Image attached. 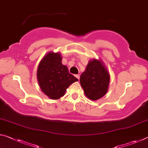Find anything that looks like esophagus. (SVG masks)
Returning a JSON list of instances; mask_svg holds the SVG:
<instances>
[{
	"label": "esophagus",
	"mask_w": 148,
	"mask_h": 148,
	"mask_svg": "<svg viewBox=\"0 0 148 148\" xmlns=\"http://www.w3.org/2000/svg\"><path fill=\"white\" fill-rule=\"evenodd\" d=\"M75 77H76L77 79H79V74H76V75H75Z\"/></svg>",
	"instance_id": "34e87169"
}]
</instances>
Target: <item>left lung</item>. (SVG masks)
I'll return each mask as SVG.
<instances>
[{
  "mask_svg": "<svg viewBox=\"0 0 148 148\" xmlns=\"http://www.w3.org/2000/svg\"><path fill=\"white\" fill-rule=\"evenodd\" d=\"M79 81L87 98L97 101L106 93L110 74L101 60L93 59L87 64L86 71L80 76Z\"/></svg>",
  "mask_w": 148,
  "mask_h": 148,
  "instance_id": "8db88e82",
  "label": "left lung"
}]
</instances>
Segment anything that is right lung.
Returning <instances> with one entry per match:
<instances>
[{"instance_id":"right-lung-1","label":"right lung","mask_w":148,"mask_h":148,"mask_svg":"<svg viewBox=\"0 0 148 148\" xmlns=\"http://www.w3.org/2000/svg\"><path fill=\"white\" fill-rule=\"evenodd\" d=\"M61 61L59 53L49 52L40 62L37 71L40 87L45 95L53 100L61 98L70 85L78 81L69 73L68 68Z\"/></svg>"}]
</instances>
